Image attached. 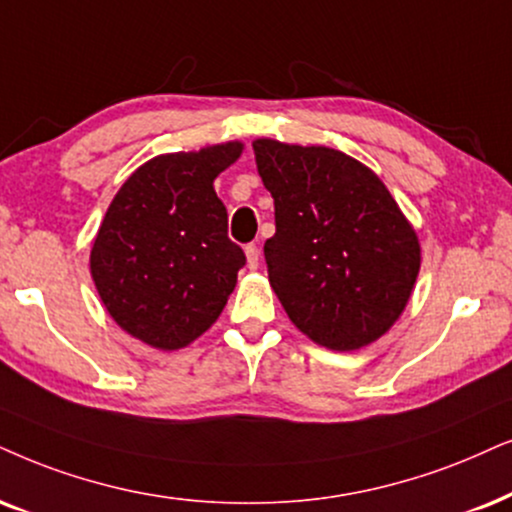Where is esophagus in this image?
<instances>
[{
    "mask_svg": "<svg viewBox=\"0 0 512 512\" xmlns=\"http://www.w3.org/2000/svg\"><path fill=\"white\" fill-rule=\"evenodd\" d=\"M245 257H248V267L257 269V264H260V248L255 243L245 245Z\"/></svg>",
    "mask_w": 512,
    "mask_h": 512,
    "instance_id": "obj_1",
    "label": "esophagus"
}]
</instances>
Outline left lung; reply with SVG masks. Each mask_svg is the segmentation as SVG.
<instances>
[{
    "instance_id": "left-lung-1",
    "label": "left lung",
    "mask_w": 512,
    "mask_h": 512,
    "mask_svg": "<svg viewBox=\"0 0 512 512\" xmlns=\"http://www.w3.org/2000/svg\"><path fill=\"white\" fill-rule=\"evenodd\" d=\"M274 198L264 243L269 281L290 321L314 342L352 352L404 312L420 245L378 174L326 146L252 144Z\"/></svg>"
}]
</instances>
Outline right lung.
Listing matches in <instances>:
<instances>
[{"label":"right lung","mask_w":512,"mask_h":512,"mask_svg":"<svg viewBox=\"0 0 512 512\" xmlns=\"http://www.w3.org/2000/svg\"><path fill=\"white\" fill-rule=\"evenodd\" d=\"M243 144L167 153L129 177L96 234L92 278L108 314L129 335L179 349L203 335L234 293L245 264L226 236V208L212 181Z\"/></svg>","instance_id":"obj_1"}]
</instances>
